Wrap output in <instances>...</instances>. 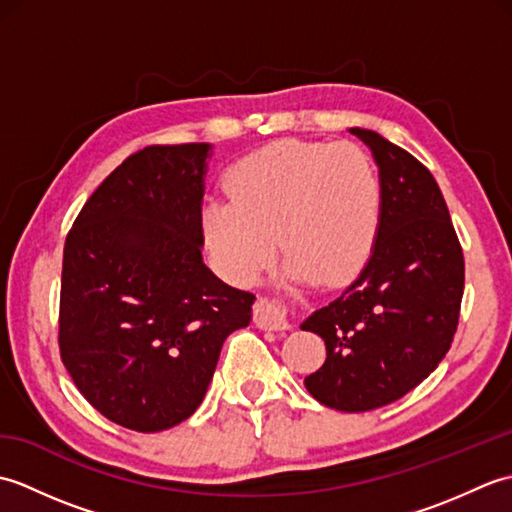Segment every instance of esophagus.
Returning <instances> with one entry per match:
<instances>
[{"instance_id":"34e87169","label":"esophagus","mask_w":512,"mask_h":512,"mask_svg":"<svg viewBox=\"0 0 512 512\" xmlns=\"http://www.w3.org/2000/svg\"><path fill=\"white\" fill-rule=\"evenodd\" d=\"M253 317H255L257 328H262V330H288L290 328L286 308L279 306L277 301H270L266 297L257 299Z\"/></svg>"}]
</instances>
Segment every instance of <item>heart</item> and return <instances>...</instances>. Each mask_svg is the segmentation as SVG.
I'll list each match as a JSON object with an SVG mask.
<instances>
[{
	"mask_svg": "<svg viewBox=\"0 0 512 512\" xmlns=\"http://www.w3.org/2000/svg\"><path fill=\"white\" fill-rule=\"evenodd\" d=\"M226 193L204 204L202 233L235 284L270 264L275 233L292 279L341 284L372 253L383 215L378 169L354 143L277 140L228 169Z\"/></svg>",
	"mask_w": 512,
	"mask_h": 512,
	"instance_id": "b5f03b06",
	"label": "heart"
}]
</instances>
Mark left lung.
<instances>
[{"mask_svg": "<svg viewBox=\"0 0 512 512\" xmlns=\"http://www.w3.org/2000/svg\"><path fill=\"white\" fill-rule=\"evenodd\" d=\"M383 215L372 257L350 286L303 321L325 363L303 385L321 405L369 411L402 398L449 352L464 292V255L431 171L372 129Z\"/></svg>", "mask_w": 512, "mask_h": 512, "instance_id": "8db88e82", "label": "left lung"}]
</instances>
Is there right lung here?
<instances>
[{
    "label": "right lung",
    "mask_w": 512,
    "mask_h": 512,
    "mask_svg": "<svg viewBox=\"0 0 512 512\" xmlns=\"http://www.w3.org/2000/svg\"><path fill=\"white\" fill-rule=\"evenodd\" d=\"M211 145H151L123 160L76 217L63 248L59 350L107 420L140 433L200 407L226 336L255 295L202 262Z\"/></svg>",
    "instance_id": "obj_1"
}]
</instances>
